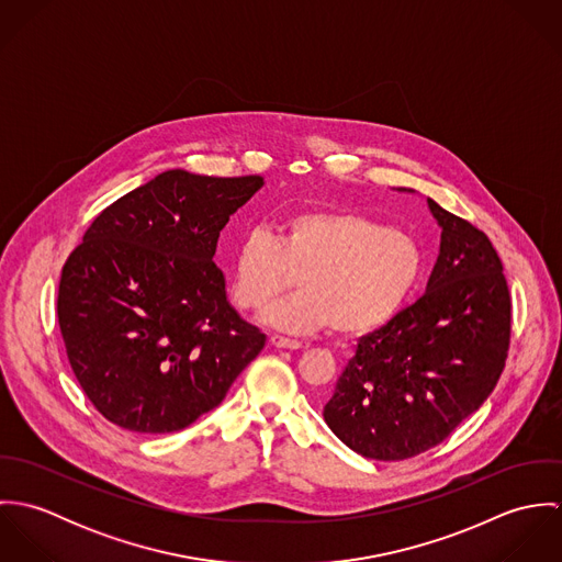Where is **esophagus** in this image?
I'll use <instances>...</instances> for the list:
<instances>
[{
  "label": "esophagus",
  "instance_id": "esophagus-1",
  "mask_svg": "<svg viewBox=\"0 0 562 562\" xmlns=\"http://www.w3.org/2000/svg\"><path fill=\"white\" fill-rule=\"evenodd\" d=\"M270 344L274 346V348H288V350H299L301 348V341H296V339H290V337H283V335H270Z\"/></svg>",
  "mask_w": 562,
  "mask_h": 562
}]
</instances>
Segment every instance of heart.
Here are the masks:
<instances>
[{"mask_svg":"<svg viewBox=\"0 0 562 562\" xmlns=\"http://www.w3.org/2000/svg\"><path fill=\"white\" fill-rule=\"evenodd\" d=\"M424 274L411 234L355 210L321 207L288 216L277 236L248 232L232 259V294L257 312L288 292L268 321L292 333L333 328L341 337L379 330L408 303Z\"/></svg>","mask_w":562,"mask_h":562,"instance_id":"obj_1","label":"heart"}]
</instances>
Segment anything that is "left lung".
Returning <instances> with one entry per match:
<instances>
[{"mask_svg":"<svg viewBox=\"0 0 562 562\" xmlns=\"http://www.w3.org/2000/svg\"><path fill=\"white\" fill-rule=\"evenodd\" d=\"M441 248L426 294L359 339L324 422L376 461L417 457L481 408L510 346L504 266L479 227L428 199Z\"/></svg>","mask_w":562,"mask_h":562,"instance_id":"8db88e82","label":"left lung"}]
</instances>
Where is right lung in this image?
<instances>
[{"mask_svg":"<svg viewBox=\"0 0 562 562\" xmlns=\"http://www.w3.org/2000/svg\"><path fill=\"white\" fill-rule=\"evenodd\" d=\"M261 175L166 170L108 205L67 257L58 324L86 398L112 424L175 432L218 406L266 335L227 303L214 263Z\"/></svg>","mask_w":562,"mask_h":562,"instance_id":"1","label":"right lung"}]
</instances>
